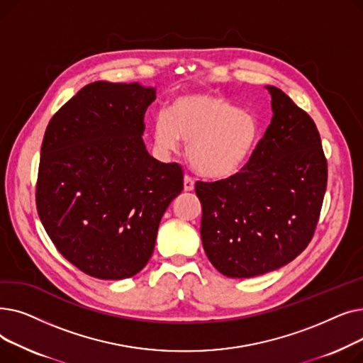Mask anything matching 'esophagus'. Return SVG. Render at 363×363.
<instances>
[{
	"label": "esophagus",
	"mask_w": 363,
	"mask_h": 363,
	"mask_svg": "<svg viewBox=\"0 0 363 363\" xmlns=\"http://www.w3.org/2000/svg\"><path fill=\"white\" fill-rule=\"evenodd\" d=\"M184 189H185V191H193V189H194L193 177H189V175L184 177Z\"/></svg>",
	"instance_id": "1"
}]
</instances>
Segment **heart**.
Here are the masks:
<instances>
[{
  "mask_svg": "<svg viewBox=\"0 0 363 363\" xmlns=\"http://www.w3.org/2000/svg\"><path fill=\"white\" fill-rule=\"evenodd\" d=\"M260 137L255 114L241 111L216 94H184L155 121L156 145L177 151L188 143V159L199 174L228 178L250 160Z\"/></svg>",
  "mask_w": 363,
  "mask_h": 363,
  "instance_id": "1",
  "label": "heart"
}]
</instances>
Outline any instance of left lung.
Listing matches in <instances>:
<instances>
[{
	"instance_id": "left-lung-1",
	"label": "left lung",
	"mask_w": 363,
	"mask_h": 363,
	"mask_svg": "<svg viewBox=\"0 0 363 363\" xmlns=\"http://www.w3.org/2000/svg\"><path fill=\"white\" fill-rule=\"evenodd\" d=\"M274 118L238 174L196 182L201 241L215 268L252 278L294 260L309 245L327 189L328 164L309 114L275 86Z\"/></svg>"
}]
</instances>
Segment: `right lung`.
Listing matches in <instances>:
<instances>
[{"mask_svg": "<svg viewBox=\"0 0 363 363\" xmlns=\"http://www.w3.org/2000/svg\"><path fill=\"white\" fill-rule=\"evenodd\" d=\"M155 100L140 84L92 82L45 129L36 211L55 249L94 278L138 274L184 188L182 167L151 157L141 137Z\"/></svg>", "mask_w": 363, "mask_h": 363, "instance_id": "add662e5", "label": "right lung"}]
</instances>
